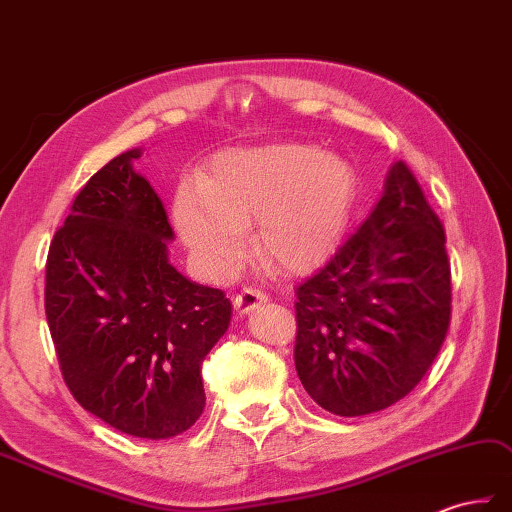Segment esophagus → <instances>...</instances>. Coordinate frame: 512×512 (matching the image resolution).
Segmentation results:
<instances>
[{"mask_svg":"<svg viewBox=\"0 0 512 512\" xmlns=\"http://www.w3.org/2000/svg\"><path fill=\"white\" fill-rule=\"evenodd\" d=\"M265 302H267V298L258 289H243L241 293H236L234 309H236V313L247 315V313H254L256 309H260Z\"/></svg>","mask_w":512,"mask_h":512,"instance_id":"34e87169","label":"esophagus"}]
</instances>
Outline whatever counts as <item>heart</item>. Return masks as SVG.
Masks as SVG:
<instances>
[{
  "instance_id": "1",
  "label": "heart",
  "mask_w": 512,
  "mask_h": 512,
  "mask_svg": "<svg viewBox=\"0 0 512 512\" xmlns=\"http://www.w3.org/2000/svg\"><path fill=\"white\" fill-rule=\"evenodd\" d=\"M355 170L335 153L278 142L217 153L201 179L173 195V223L210 278L230 276L254 223V254L276 274L300 276L333 254L355 201Z\"/></svg>"
}]
</instances>
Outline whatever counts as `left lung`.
<instances>
[{"label":"left lung","mask_w":512,"mask_h":512,"mask_svg":"<svg viewBox=\"0 0 512 512\" xmlns=\"http://www.w3.org/2000/svg\"><path fill=\"white\" fill-rule=\"evenodd\" d=\"M295 370L337 416L381 412L410 394L445 342V230L403 162L359 230L295 289Z\"/></svg>","instance_id":"left-lung-1"}]
</instances>
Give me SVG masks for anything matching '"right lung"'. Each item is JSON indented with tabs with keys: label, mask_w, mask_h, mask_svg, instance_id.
Instances as JSON below:
<instances>
[{
	"label": "right lung",
	"mask_w": 512,
	"mask_h": 512,
	"mask_svg": "<svg viewBox=\"0 0 512 512\" xmlns=\"http://www.w3.org/2000/svg\"><path fill=\"white\" fill-rule=\"evenodd\" d=\"M140 157H113L76 195L50 245L45 317L74 399L122 434L162 440L206 407L201 363L232 304L170 265L175 234Z\"/></svg>",
	"instance_id": "add662e5"
}]
</instances>
